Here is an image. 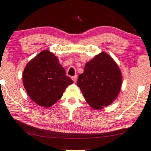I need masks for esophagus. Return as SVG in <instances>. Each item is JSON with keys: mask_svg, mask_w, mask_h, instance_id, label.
I'll return each instance as SVG.
<instances>
[{"mask_svg": "<svg viewBox=\"0 0 151 151\" xmlns=\"http://www.w3.org/2000/svg\"><path fill=\"white\" fill-rule=\"evenodd\" d=\"M72 78V80H73V82H76V81H77V79H78V76L77 75H76L75 76H73V77L71 78Z\"/></svg>", "mask_w": 151, "mask_h": 151, "instance_id": "34e87169", "label": "esophagus"}]
</instances>
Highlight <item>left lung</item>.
<instances>
[{
	"label": "left lung",
	"instance_id": "8db88e82",
	"mask_svg": "<svg viewBox=\"0 0 151 151\" xmlns=\"http://www.w3.org/2000/svg\"><path fill=\"white\" fill-rule=\"evenodd\" d=\"M121 84L119 67L105 52L86 63L84 73L80 74L77 82L86 101L94 109L110 105L119 95Z\"/></svg>",
	"mask_w": 151,
	"mask_h": 151
}]
</instances>
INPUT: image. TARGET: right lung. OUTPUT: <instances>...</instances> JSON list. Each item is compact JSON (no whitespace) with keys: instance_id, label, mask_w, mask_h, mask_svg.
Returning a JSON list of instances; mask_svg holds the SVG:
<instances>
[{"instance_id":"1","label":"right lung","mask_w":151,"mask_h":151,"mask_svg":"<svg viewBox=\"0 0 151 151\" xmlns=\"http://www.w3.org/2000/svg\"><path fill=\"white\" fill-rule=\"evenodd\" d=\"M23 84L32 101L48 108L60 99L65 88L73 83L54 54L40 52L26 66Z\"/></svg>"}]
</instances>
